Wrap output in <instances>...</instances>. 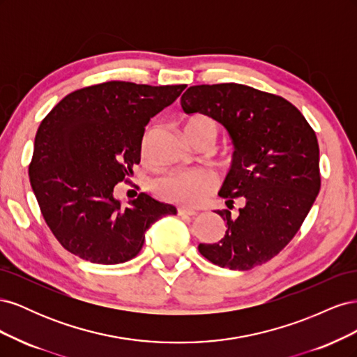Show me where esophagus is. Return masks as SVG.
<instances>
[{
    "label": "esophagus",
    "mask_w": 357,
    "mask_h": 357,
    "mask_svg": "<svg viewBox=\"0 0 357 357\" xmlns=\"http://www.w3.org/2000/svg\"><path fill=\"white\" fill-rule=\"evenodd\" d=\"M177 214H178V215H195L197 211H195V210H189V208L180 207V208H177Z\"/></svg>",
    "instance_id": "esophagus-1"
}]
</instances>
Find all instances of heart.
I'll return each mask as SVG.
<instances>
[{
    "label": "heart",
    "instance_id": "1",
    "mask_svg": "<svg viewBox=\"0 0 357 357\" xmlns=\"http://www.w3.org/2000/svg\"><path fill=\"white\" fill-rule=\"evenodd\" d=\"M185 132L192 144L208 142L213 146L218 142L219 126L211 117L195 114L189 117L185 123ZM155 131H149L143 142V156L149 155L153 142ZM155 192L164 201L195 207L201 204L215 188V180L208 172L204 171H172L155 181Z\"/></svg>",
    "mask_w": 357,
    "mask_h": 357
}]
</instances>
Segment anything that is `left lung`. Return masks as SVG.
<instances>
[{"label":"left lung","mask_w":357,"mask_h":357,"mask_svg":"<svg viewBox=\"0 0 357 357\" xmlns=\"http://www.w3.org/2000/svg\"><path fill=\"white\" fill-rule=\"evenodd\" d=\"M180 104L186 114L219 122L235 147L219 190L228 210L215 211L226 222L225 236L199 244V253L235 271L268 262L294 238L319 195L316 132L282 96L238 83L190 86ZM235 199L243 207L232 215Z\"/></svg>","instance_id":"1"}]
</instances>
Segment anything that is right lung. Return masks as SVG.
I'll use <instances>...</instances> for the list:
<instances>
[{"instance_id":"obj_1","label":"right lung","mask_w":357,"mask_h":357,"mask_svg":"<svg viewBox=\"0 0 357 357\" xmlns=\"http://www.w3.org/2000/svg\"><path fill=\"white\" fill-rule=\"evenodd\" d=\"M185 88L105 82L71 92L40 123L31 188L70 253L92 264H123L142 250L150 226L177 213L144 192L122 207L114 188L142 160L150 119Z\"/></svg>"}]
</instances>
